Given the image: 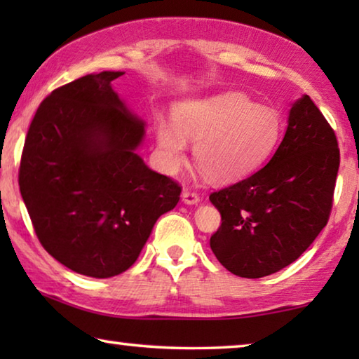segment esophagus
I'll use <instances>...</instances> for the list:
<instances>
[{
	"label": "esophagus",
	"instance_id": "esophagus-1",
	"mask_svg": "<svg viewBox=\"0 0 359 359\" xmlns=\"http://www.w3.org/2000/svg\"><path fill=\"white\" fill-rule=\"evenodd\" d=\"M182 199H184L185 204H198L199 203V194L191 190H184L182 193Z\"/></svg>",
	"mask_w": 359,
	"mask_h": 359
}]
</instances>
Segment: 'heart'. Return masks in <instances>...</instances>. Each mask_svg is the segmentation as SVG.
<instances>
[{
	"instance_id": "b5f03b06",
	"label": "heart",
	"mask_w": 359,
	"mask_h": 359,
	"mask_svg": "<svg viewBox=\"0 0 359 359\" xmlns=\"http://www.w3.org/2000/svg\"><path fill=\"white\" fill-rule=\"evenodd\" d=\"M282 118L276 109L257 104L244 93H223L184 102L175 123L156 118V137L168 168L185 160L187 141L198 168L215 182H233L255 171L276 150Z\"/></svg>"
}]
</instances>
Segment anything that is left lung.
I'll return each mask as SVG.
<instances>
[{"instance_id": "left-lung-1", "label": "left lung", "mask_w": 359, "mask_h": 359, "mask_svg": "<svg viewBox=\"0 0 359 359\" xmlns=\"http://www.w3.org/2000/svg\"><path fill=\"white\" fill-rule=\"evenodd\" d=\"M339 163L336 133L304 95L291 107L271 161L210 193L222 215L210 236L217 259L245 278L271 276L296 261L330 220Z\"/></svg>"}]
</instances>
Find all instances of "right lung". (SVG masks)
Listing matches in <instances>:
<instances>
[{"mask_svg": "<svg viewBox=\"0 0 359 359\" xmlns=\"http://www.w3.org/2000/svg\"><path fill=\"white\" fill-rule=\"evenodd\" d=\"M88 74L41 102L23 145L19 187L41 245L77 274L107 278L135 264L182 187L136 154L144 121L111 82Z\"/></svg>", "mask_w": 359, "mask_h": 359, "instance_id": "obj_1", "label": "right lung"}]
</instances>
